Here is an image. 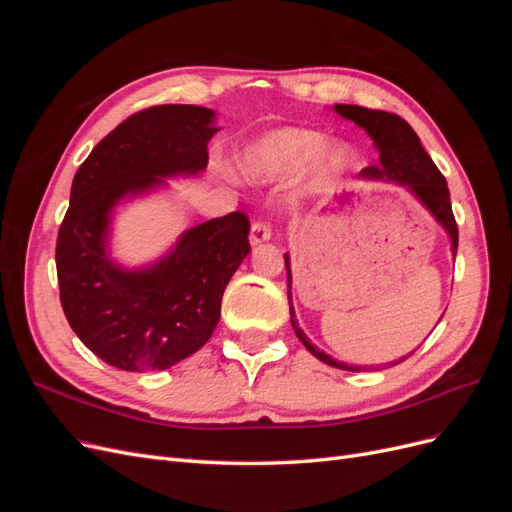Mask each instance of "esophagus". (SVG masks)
Returning <instances> with one entry per match:
<instances>
[{
  "label": "esophagus",
  "mask_w": 512,
  "mask_h": 512,
  "mask_svg": "<svg viewBox=\"0 0 512 512\" xmlns=\"http://www.w3.org/2000/svg\"><path fill=\"white\" fill-rule=\"evenodd\" d=\"M271 239V226L267 222H254L252 230H250V243L258 245V243H265Z\"/></svg>",
  "instance_id": "esophagus-1"
}]
</instances>
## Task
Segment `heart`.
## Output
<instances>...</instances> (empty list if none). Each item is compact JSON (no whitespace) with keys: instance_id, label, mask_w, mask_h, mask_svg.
<instances>
[{"instance_id":"obj_1","label":"heart","mask_w":512,"mask_h":512,"mask_svg":"<svg viewBox=\"0 0 512 512\" xmlns=\"http://www.w3.org/2000/svg\"><path fill=\"white\" fill-rule=\"evenodd\" d=\"M314 164L316 179L327 181L346 173L354 164V151L346 143L327 145L316 130L277 128L247 145L239 166L250 179H288Z\"/></svg>"}]
</instances>
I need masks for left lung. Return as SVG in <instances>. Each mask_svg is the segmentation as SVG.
<instances>
[{"label":"left lung","mask_w":512,"mask_h":512,"mask_svg":"<svg viewBox=\"0 0 512 512\" xmlns=\"http://www.w3.org/2000/svg\"><path fill=\"white\" fill-rule=\"evenodd\" d=\"M333 111L342 115L344 119L354 121L356 126L363 128L371 138H374V145L380 153V162L376 166H367L361 170V179L371 181H393L397 185H406V188L418 198L431 215L444 230L446 235L451 237V250L453 256L457 254V243H459V230L451 207V194H448V185L444 175L438 170L429 158V153L423 149L421 141H418L416 132L410 128V123L401 119L399 115L386 113V111H371L365 106H354V104H335ZM286 260V275H288V303H290V322L294 327V333L303 342V346L312 352L316 359L327 363L337 369H348V371H361L367 367L359 365H348L333 359L327 352L318 350L312 342H309L303 329H299V322L294 320V307H292V275H290V256L284 254ZM406 361V356H401L399 361H391V365H397Z\"/></svg>","instance_id":"left-lung-1"}]
</instances>
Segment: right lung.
<instances>
[{
  "label": "right lung",
  "mask_w": 512,
  "mask_h": 512,
  "mask_svg": "<svg viewBox=\"0 0 512 512\" xmlns=\"http://www.w3.org/2000/svg\"><path fill=\"white\" fill-rule=\"evenodd\" d=\"M213 121L205 106L145 108L106 134L74 175L55 250L59 299L81 342L117 369H168L203 348L230 277L250 254L241 211L185 230L156 265L123 269L108 254L123 198L207 168V143L220 130Z\"/></svg>",
  "instance_id": "obj_1"
}]
</instances>
